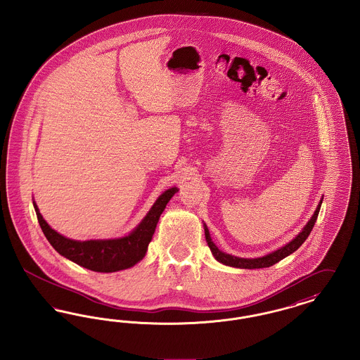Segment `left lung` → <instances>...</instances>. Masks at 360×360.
<instances>
[{"mask_svg":"<svg viewBox=\"0 0 360 360\" xmlns=\"http://www.w3.org/2000/svg\"><path fill=\"white\" fill-rule=\"evenodd\" d=\"M321 202L323 201H320V204L317 206L314 214L311 216V219L305 225L302 232H300L295 239L291 240L289 244H286L285 247L276 250V251L266 255V257H257V259H244V257H232V255L224 254L223 251H220L214 245V243L212 241V239H210L209 231H207L205 225V239L207 241V245H209L213 257H216L219 262L224 263L225 266L238 267V269H263V267H270V266H273L275 263H278L279 260H282L283 257H289L294 251H297L302 245V243L308 239V236L310 235L314 224H316V220H317V216H319V212H320V207H321Z\"/></svg>","mask_w":360,"mask_h":360,"instance_id":"1","label":"left lung"}]
</instances>
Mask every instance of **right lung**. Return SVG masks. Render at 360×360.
Returning <instances> with one entry per match:
<instances>
[{
    "label": "right lung",
    "mask_w": 360,
    "mask_h": 360,
    "mask_svg": "<svg viewBox=\"0 0 360 360\" xmlns=\"http://www.w3.org/2000/svg\"><path fill=\"white\" fill-rule=\"evenodd\" d=\"M176 191V188L166 190L156 200L148 214L137 225L136 229L131 235L121 239L87 241L68 239L55 232L44 221L34 202V207L44 236L62 257H68L71 262L91 271L113 273L129 269L144 257L147 247L153 239L159 217Z\"/></svg>",
    "instance_id": "add662e5"
}]
</instances>
